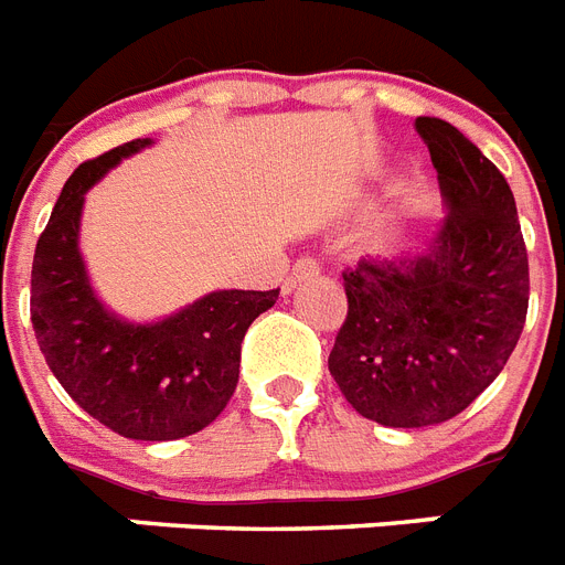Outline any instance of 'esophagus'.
<instances>
[{
    "instance_id": "1",
    "label": "esophagus",
    "mask_w": 565,
    "mask_h": 565,
    "mask_svg": "<svg viewBox=\"0 0 565 565\" xmlns=\"http://www.w3.org/2000/svg\"><path fill=\"white\" fill-rule=\"evenodd\" d=\"M320 274V263H317L315 256H302V259H297L291 268V282H302V279L309 277H317Z\"/></svg>"
}]
</instances>
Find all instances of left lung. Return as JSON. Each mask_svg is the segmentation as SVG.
<instances>
[{
	"instance_id": "obj_1",
	"label": "left lung",
	"mask_w": 565,
	"mask_h": 565,
	"mask_svg": "<svg viewBox=\"0 0 565 565\" xmlns=\"http://www.w3.org/2000/svg\"><path fill=\"white\" fill-rule=\"evenodd\" d=\"M447 216L422 250L343 274L349 315L329 355L370 422L427 427L493 384L523 334L529 254L505 175L454 124L418 118Z\"/></svg>"
}]
</instances>
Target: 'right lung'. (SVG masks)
Here are the masks:
<instances>
[{
  "mask_svg": "<svg viewBox=\"0 0 565 565\" xmlns=\"http://www.w3.org/2000/svg\"><path fill=\"white\" fill-rule=\"evenodd\" d=\"M138 138L86 161L65 181L34 250L31 323L45 363L88 416L124 439L170 441L204 430L239 384L242 338L277 302L274 291H210L184 309L135 323L97 297L81 254L86 193Z\"/></svg>",
  "mask_w": 565,
  "mask_h": 565,
  "instance_id": "right-lung-1",
  "label": "right lung"
}]
</instances>
